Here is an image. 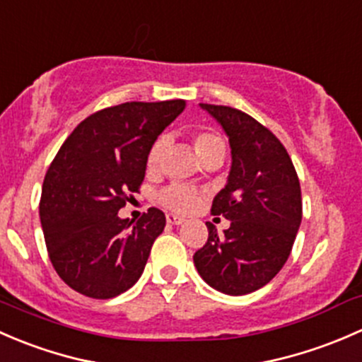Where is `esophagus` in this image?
<instances>
[{"label":"esophagus","instance_id":"esophagus-1","mask_svg":"<svg viewBox=\"0 0 362 362\" xmlns=\"http://www.w3.org/2000/svg\"><path fill=\"white\" fill-rule=\"evenodd\" d=\"M167 223H169V225H182V223H185V218L177 214H167Z\"/></svg>","mask_w":362,"mask_h":362}]
</instances>
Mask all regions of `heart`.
I'll return each mask as SVG.
<instances>
[{"label":"heart","instance_id":"1","mask_svg":"<svg viewBox=\"0 0 362 362\" xmlns=\"http://www.w3.org/2000/svg\"><path fill=\"white\" fill-rule=\"evenodd\" d=\"M195 151L200 160L207 158L211 155H225V141L214 132H200L195 136ZM163 153V141L158 139L151 146L150 153H148V165L155 167L160 162V156ZM160 202L167 209L176 212H189L193 211L200 204V193L197 189L189 188V186L173 185L165 188L160 195Z\"/></svg>","mask_w":362,"mask_h":362}]
</instances>
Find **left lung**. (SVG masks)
<instances>
[{"instance_id":"8db88e82","label":"left lung","mask_w":362,"mask_h":362,"mask_svg":"<svg viewBox=\"0 0 362 362\" xmlns=\"http://www.w3.org/2000/svg\"><path fill=\"white\" fill-rule=\"evenodd\" d=\"M225 130L232 167L211 212L230 226L195 252L200 277L216 291L242 296L267 286L288 262L301 223V189L281 141L235 107L200 104Z\"/></svg>"}]
</instances>
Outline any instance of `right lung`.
Wrapping results in <instances>:
<instances>
[{
  "mask_svg": "<svg viewBox=\"0 0 362 362\" xmlns=\"http://www.w3.org/2000/svg\"><path fill=\"white\" fill-rule=\"evenodd\" d=\"M186 107L182 99L124 103L85 118L64 141L43 181L40 219L48 256L74 291L107 300L139 281L165 214L118 216L139 189L156 137Z\"/></svg>",
  "mask_w": 362,
  "mask_h": 362,
  "instance_id": "add662e5",
  "label": "right lung"
}]
</instances>
